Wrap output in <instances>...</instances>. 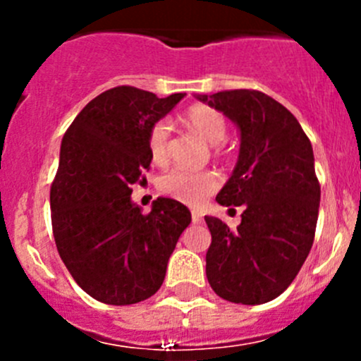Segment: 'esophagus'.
Here are the masks:
<instances>
[{"mask_svg":"<svg viewBox=\"0 0 361 361\" xmlns=\"http://www.w3.org/2000/svg\"><path fill=\"white\" fill-rule=\"evenodd\" d=\"M192 221H194V224H201L202 214L199 213V211H192Z\"/></svg>","mask_w":361,"mask_h":361,"instance_id":"obj_1","label":"esophagus"}]
</instances>
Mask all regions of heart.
I'll return each instance as SVG.
<instances>
[{"label":"heart","instance_id":"b5f03b06","mask_svg":"<svg viewBox=\"0 0 361 361\" xmlns=\"http://www.w3.org/2000/svg\"><path fill=\"white\" fill-rule=\"evenodd\" d=\"M183 123L190 130L202 137L206 143L213 145V150L221 154L227 137V120L220 111L206 104H194L183 113ZM171 126L167 120H159L148 133V154L152 162L166 166L169 162ZM220 187V178L213 169L188 171L173 169L159 178V190L176 201L188 206H201L211 194Z\"/></svg>","mask_w":361,"mask_h":361}]
</instances>
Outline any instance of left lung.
<instances>
[{
  "mask_svg": "<svg viewBox=\"0 0 361 361\" xmlns=\"http://www.w3.org/2000/svg\"><path fill=\"white\" fill-rule=\"evenodd\" d=\"M199 99L241 130L238 166L216 201L246 204L235 231L204 216L211 232L207 281L228 302L265 304L292 285L314 241L322 188L311 141L292 113L260 90H221Z\"/></svg>",
  "mask_w": 361,
  "mask_h": 361,
  "instance_id": "left-lung-1",
  "label": "left lung"
}]
</instances>
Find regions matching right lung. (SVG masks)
Instances as JSON below:
<instances>
[{
    "label": "right lung",
    "mask_w": 361,
    "mask_h": 361,
    "mask_svg": "<svg viewBox=\"0 0 361 361\" xmlns=\"http://www.w3.org/2000/svg\"><path fill=\"white\" fill-rule=\"evenodd\" d=\"M185 94L159 99L113 87L76 115L61 145L50 187L57 251L80 288L110 305L147 300L162 286L167 260L192 221L187 206L159 197L150 213L130 201L147 181L148 133Z\"/></svg>",
    "instance_id": "1"
}]
</instances>
